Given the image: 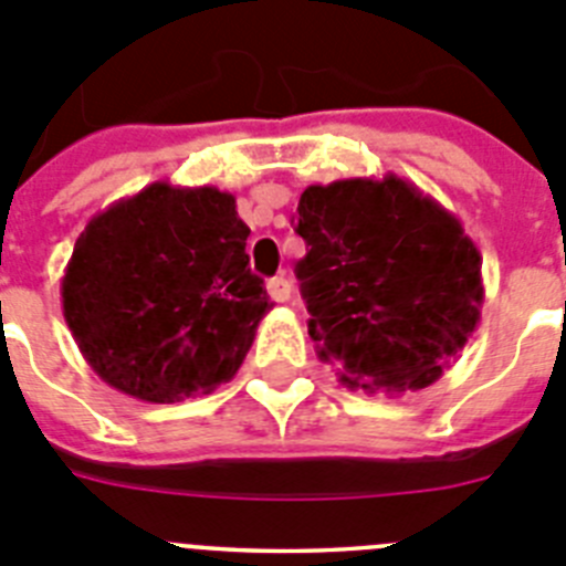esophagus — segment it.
I'll use <instances>...</instances> for the list:
<instances>
[{"label":"esophagus","mask_w":566,"mask_h":566,"mask_svg":"<svg viewBox=\"0 0 566 566\" xmlns=\"http://www.w3.org/2000/svg\"><path fill=\"white\" fill-rule=\"evenodd\" d=\"M266 289H269V297H272L274 303H286V300L292 297V280H286L283 274H280V277L269 280Z\"/></svg>","instance_id":"1"}]
</instances>
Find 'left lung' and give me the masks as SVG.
Here are the masks:
<instances>
[{
    "mask_svg": "<svg viewBox=\"0 0 566 566\" xmlns=\"http://www.w3.org/2000/svg\"><path fill=\"white\" fill-rule=\"evenodd\" d=\"M294 232L308 337L339 382L368 394L428 388L482 317V254L431 195L397 175L303 189Z\"/></svg>",
    "mask_w": 566,
    "mask_h": 566,
    "instance_id": "obj_1",
    "label": "left lung"
}]
</instances>
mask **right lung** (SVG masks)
<instances>
[{
    "label": "right lung",
    "instance_id": "obj_1",
    "mask_svg": "<svg viewBox=\"0 0 566 566\" xmlns=\"http://www.w3.org/2000/svg\"><path fill=\"white\" fill-rule=\"evenodd\" d=\"M234 195L155 181L93 214L62 277L87 365L142 402L212 394L238 374L272 308Z\"/></svg>",
    "mask_w": 566,
    "mask_h": 566
}]
</instances>
